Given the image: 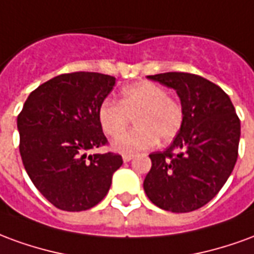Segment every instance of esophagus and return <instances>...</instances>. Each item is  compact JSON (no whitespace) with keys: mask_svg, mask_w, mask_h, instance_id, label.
<instances>
[{"mask_svg":"<svg viewBox=\"0 0 254 254\" xmlns=\"http://www.w3.org/2000/svg\"><path fill=\"white\" fill-rule=\"evenodd\" d=\"M122 159H124V162H129V160L133 159V155L124 154V155H122Z\"/></svg>","mask_w":254,"mask_h":254,"instance_id":"34e87169","label":"esophagus"}]
</instances>
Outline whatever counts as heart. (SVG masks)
Returning a JSON list of instances; mask_svg holds the SVG:
<instances>
[{
    "mask_svg": "<svg viewBox=\"0 0 254 254\" xmlns=\"http://www.w3.org/2000/svg\"><path fill=\"white\" fill-rule=\"evenodd\" d=\"M132 118L138 127L113 143V148L121 154L152 148L159 138L163 143L171 141L181 130L184 107L165 87L140 81L122 89L120 102L106 99L98 110L100 127L111 138L121 136Z\"/></svg>",
    "mask_w": 254,
    "mask_h": 254,
    "instance_id": "b5f03b06",
    "label": "heart"
}]
</instances>
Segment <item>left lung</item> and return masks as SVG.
Returning <instances> with one entry per match:
<instances>
[{"instance_id": "8db88e82", "label": "left lung", "mask_w": 254, "mask_h": 254, "mask_svg": "<svg viewBox=\"0 0 254 254\" xmlns=\"http://www.w3.org/2000/svg\"><path fill=\"white\" fill-rule=\"evenodd\" d=\"M147 77L176 89L184 124L169 148L149 155L144 190L165 211L190 212L211 201L234 169L240 118L229 95L201 76L167 72Z\"/></svg>"}]
</instances>
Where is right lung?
Segmentation results:
<instances>
[{
  "instance_id": "1",
  "label": "right lung",
  "mask_w": 254,
  "mask_h": 254,
  "mask_svg": "<svg viewBox=\"0 0 254 254\" xmlns=\"http://www.w3.org/2000/svg\"><path fill=\"white\" fill-rule=\"evenodd\" d=\"M114 85L116 77L109 74L64 73L34 89L17 117L25 171L43 197L63 211L95 207L121 167V155H87L107 144L98 110Z\"/></svg>"
}]
</instances>
